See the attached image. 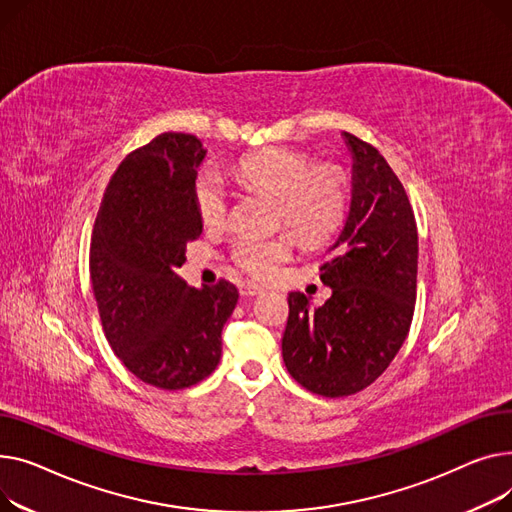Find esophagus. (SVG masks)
Returning a JSON list of instances; mask_svg holds the SVG:
<instances>
[{"instance_id": "esophagus-1", "label": "esophagus", "mask_w": 512, "mask_h": 512, "mask_svg": "<svg viewBox=\"0 0 512 512\" xmlns=\"http://www.w3.org/2000/svg\"><path fill=\"white\" fill-rule=\"evenodd\" d=\"M262 291H264V289H262V287H258V285H254V283H244V285H239V293L246 295V297L260 295Z\"/></svg>"}]
</instances>
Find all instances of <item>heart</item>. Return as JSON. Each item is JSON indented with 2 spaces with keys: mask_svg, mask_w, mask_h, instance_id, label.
<instances>
[{
  "mask_svg": "<svg viewBox=\"0 0 512 512\" xmlns=\"http://www.w3.org/2000/svg\"><path fill=\"white\" fill-rule=\"evenodd\" d=\"M233 173L242 186L275 196L277 221L293 227L304 242H320L345 217L347 184L333 163L312 165L297 150L264 148L246 155ZM194 206L206 227L219 229L227 223L231 194L219 175L204 171L196 177ZM293 248L295 237L289 231L270 237L242 235L231 244L229 258L242 273L266 281L291 258Z\"/></svg>",
  "mask_w": 512,
  "mask_h": 512,
  "instance_id": "heart-1",
  "label": "heart"
}]
</instances>
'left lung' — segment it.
Segmentation results:
<instances>
[{
	"label": "left lung",
	"mask_w": 512,
	"mask_h": 512,
	"mask_svg": "<svg viewBox=\"0 0 512 512\" xmlns=\"http://www.w3.org/2000/svg\"><path fill=\"white\" fill-rule=\"evenodd\" d=\"M353 196L320 279L333 289L310 310L289 293L283 362L310 393L337 399L370 386L399 353L415 310L417 225L407 192L378 150L345 132Z\"/></svg>",
	"instance_id": "obj_1"
}]
</instances>
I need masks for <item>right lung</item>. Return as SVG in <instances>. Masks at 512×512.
I'll return each instance as SVG.
<instances>
[{"label":"right lung","mask_w":512,"mask_h":512,"mask_svg":"<svg viewBox=\"0 0 512 512\" xmlns=\"http://www.w3.org/2000/svg\"><path fill=\"white\" fill-rule=\"evenodd\" d=\"M206 150L165 132L130 153L105 188L90 239V279L105 337L142 382L182 390L215 372L237 289L186 285L177 268L200 237L194 206Z\"/></svg>","instance_id":"1"}]
</instances>
